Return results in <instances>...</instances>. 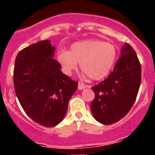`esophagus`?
I'll list each match as a JSON object with an SVG mask.
<instances>
[{"label": "esophagus", "instance_id": "34e87169", "mask_svg": "<svg viewBox=\"0 0 155 155\" xmlns=\"http://www.w3.org/2000/svg\"><path fill=\"white\" fill-rule=\"evenodd\" d=\"M86 87H87V86L84 85V84H82V83H81V82L78 83V90H83Z\"/></svg>", "mask_w": 155, "mask_h": 155}]
</instances>
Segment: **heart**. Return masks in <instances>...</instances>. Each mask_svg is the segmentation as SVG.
<instances>
[{
	"label": "heart",
	"mask_w": 155,
	"mask_h": 155,
	"mask_svg": "<svg viewBox=\"0 0 155 155\" xmlns=\"http://www.w3.org/2000/svg\"><path fill=\"white\" fill-rule=\"evenodd\" d=\"M117 57L116 46L98 39H86L71 45L70 51H62L57 61L63 71L71 75L78 68V63L91 80L104 78L112 70Z\"/></svg>",
	"instance_id": "heart-1"
}]
</instances>
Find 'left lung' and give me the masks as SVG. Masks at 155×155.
Masks as SVG:
<instances>
[{"instance_id":"1","label":"left lung","mask_w":155,"mask_h":155,"mask_svg":"<svg viewBox=\"0 0 155 155\" xmlns=\"http://www.w3.org/2000/svg\"><path fill=\"white\" fill-rule=\"evenodd\" d=\"M141 82V66L136 52L125 42L113 72L92 87L91 110L100 124L110 125L127 114L134 105Z\"/></svg>"}]
</instances>
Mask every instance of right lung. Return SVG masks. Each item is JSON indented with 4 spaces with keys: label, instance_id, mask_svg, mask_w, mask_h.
Segmentation results:
<instances>
[{
    "label": "right lung",
    "instance_id": "obj_1",
    "mask_svg": "<svg viewBox=\"0 0 155 155\" xmlns=\"http://www.w3.org/2000/svg\"><path fill=\"white\" fill-rule=\"evenodd\" d=\"M50 40L40 41L18 53L14 68L15 91L30 118L46 127L64 120L78 82L61 71Z\"/></svg>",
    "mask_w": 155,
    "mask_h": 155
}]
</instances>
